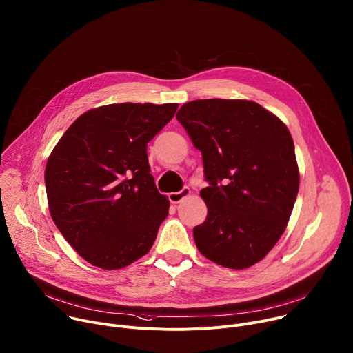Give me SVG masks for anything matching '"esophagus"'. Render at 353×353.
Returning a JSON list of instances; mask_svg holds the SVG:
<instances>
[{"label":"esophagus","instance_id":"esophagus-1","mask_svg":"<svg viewBox=\"0 0 353 353\" xmlns=\"http://www.w3.org/2000/svg\"><path fill=\"white\" fill-rule=\"evenodd\" d=\"M191 194V191H190V188L188 187H184L181 191H179V192H170L169 194V201L172 204H179V203H181V201L184 199V198H187L188 195Z\"/></svg>","mask_w":353,"mask_h":353}]
</instances>
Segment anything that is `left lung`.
<instances>
[{
	"label": "left lung",
	"mask_w": 353,
	"mask_h": 353,
	"mask_svg": "<svg viewBox=\"0 0 353 353\" xmlns=\"http://www.w3.org/2000/svg\"><path fill=\"white\" fill-rule=\"evenodd\" d=\"M176 119L201 150L208 207L194 228L199 253L244 270L261 261L283 234L299 191V168L288 127L253 100L204 99Z\"/></svg>",
	"instance_id": "1"
}]
</instances>
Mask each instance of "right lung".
<instances>
[{"mask_svg": "<svg viewBox=\"0 0 353 353\" xmlns=\"http://www.w3.org/2000/svg\"><path fill=\"white\" fill-rule=\"evenodd\" d=\"M179 105L116 103L79 116L44 170L52 219L77 253L106 271L152 247L170 203L149 173L146 143Z\"/></svg>", "mask_w": 353, "mask_h": 353, "instance_id": "obj_1", "label": "right lung"}]
</instances>
